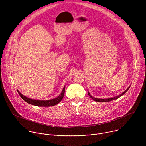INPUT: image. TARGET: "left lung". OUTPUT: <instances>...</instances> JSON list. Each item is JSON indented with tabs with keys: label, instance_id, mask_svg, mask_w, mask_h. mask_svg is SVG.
<instances>
[{
	"label": "left lung",
	"instance_id": "obj_1",
	"mask_svg": "<svg viewBox=\"0 0 146 146\" xmlns=\"http://www.w3.org/2000/svg\"><path fill=\"white\" fill-rule=\"evenodd\" d=\"M130 87H131V86H129L128 87V88L125 91H124L123 92H122V93L120 94L119 95H117V96H114V97L110 98H106V99H101V98H95V97L92 96L90 94V92H89L88 91V94L89 96H90V98H92L94 100H95V101H96V102H110V101H111V100H115V99H117L119 98V97H121V96H122L123 95H124L125 94V93L128 91V90L129 89Z\"/></svg>",
	"mask_w": 146,
	"mask_h": 146
}]
</instances>
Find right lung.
Instances as JSON below:
<instances>
[{"label": "right lung", "instance_id": "right-lung-1", "mask_svg": "<svg viewBox=\"0 0 146 146\" xmlns=\"http://www.w3.org/2000/svg\"><path fill=\"white\" fill-rule=\"evenodd\" d=\"M65 90V86H64L63 90H62L61 93L58 96H57L54 99L47 100H40L31 99L23 95L18 90H17V91L19 96L23 98V99L25 100L26 102H27L28 103L31 104V105L36 106H40V107H49V106H52L57 105L58 103H59L62 100V99H63L64 96Z\"/></svg>", "mask_w": 146, "mask_h": 146}]
</instances>
